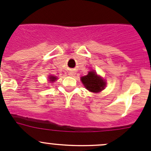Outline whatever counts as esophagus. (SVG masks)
<instances>
[{"label": "esophagus", "mask_w": 151, "mask_h": 151, "mask_svg": "<svg viewBox=\"0 0 151 151\" xmlns=\"http://www.w3.org/2000/svg\"><path fill=\"white\" fill-rule=\"evenodd\" d=\"M69 74H70V75H73V73L72 72H70V73H69Z\"/></svg>", "instance_id": "obj_1"}]
</instances>
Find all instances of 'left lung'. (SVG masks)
<instances>
[{"mask_svg": "<svg viewBox=\"0 0 151 151\" xmlns=\"http://www.w3.org/2000/svg\"><path fill=\"white\" fill-rule=\"evenodd\" d=\"M81 81L84 86L91 92H99L105 86V82L95 71H89L87 75L81 77Z\"/></svg>", "mask_w": 151, "mask_h": 151, "instance_id": "8db88e82", "label": "left lung"}]
</instances>
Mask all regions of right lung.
Segmentation results:
<instances>
[{"label":"right lung","instance_id":"1","mask_svg":"<svg viewBox=\"0 0 151 151\" xmlns=\"http://www.w3.org/2000/svg\"><path fill=\"white\" fill-rule=\"evenodd\" d=\"M56 77H53V76H52V77H50V81H54L55 80H56Z\"/></svg>","mask_w":151,"mask_h":151}]
</instances>
